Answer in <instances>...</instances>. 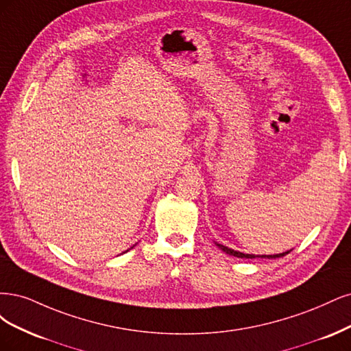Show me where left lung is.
I'll return each instance as SVG.
<instances>
[{
  "label": "left lung",
  "mask_w": 351,
  "mask_h": 351,
  "mask_svg": "<svg viewBox=\"0 0 351 351\" xmlns=\"http://www.w3.org/2000/svg\"><path fill=\"white\" fill-rule=\"evenodd\" d=\"M216 243L220 250L223 251V252H226L228 255H232V256H237V258H268V259H276V258H281V256H285V255H287L290 251H286V252H282V254H274V255H254V254H243V252H239V251H234V250H230V247H228V246H224V245H221V243H217V242H214Z\"/></svg>",
  "instance_id": "left-lung-1"
}]
</instances>
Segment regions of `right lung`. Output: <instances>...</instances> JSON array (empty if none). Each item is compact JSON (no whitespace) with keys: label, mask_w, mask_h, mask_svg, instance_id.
<instances>
[{"label":"right lung","mask_w":351,"mask_h":351,"mask_svg":"<svg viewBox=\"0 0 351 351\" xmlns=\"http://www.w3.org/2000/svg\"><path fill=\"white\" fill-rule=\"evenodd\" d=\"M135 245H137V243H135ZM130 250H131V247H130ZM125 252H128V250H127V251H125ZM125 252H123V254H125Z\"/></svg>","instance_id":"right-lung-1"}]
</instances>
